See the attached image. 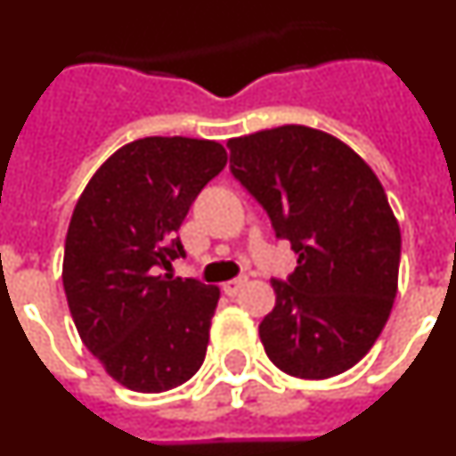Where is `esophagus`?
Listing matches in <instances>:
<instances>
[{
	"instance_id": "obj_1",
	"label": "esophagus",
	"mask_w": 456,
	"mask_h": 456,
	"mask_svg": "<svg viewBox=\"0 0 456 456\" xmlns=\"http://www.w3.org/2000/svg\"><path fill=\"white\" fill-rule=\"evenodd\" d=\"M244 285H247V276H237V278H232V281H225V283L221 285V289H224L228 297H235V294L240 292Z\"/></svg>"
}]
</instances>
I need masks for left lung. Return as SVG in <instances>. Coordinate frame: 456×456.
Listing matches in <instances>:
<instances>
[{
	"instance_id": "8db88e82",
	"label": "left lung",
	"mask_w": 456,
	"mask_h": 456,
	"mask_svg": "<svg viewBox=\"0 0 456 456\" xmlns=\"http://www.w3.org/2000/svg\"><path fill=\"white\" fill-rule=\"evenodd\" d=\"M231 171L289 240L297 269L272 281L265 352L299 379L342 374L372 349L397 294L402 235L358 152L329 132L281 125L228 139Z\"/></svg>"
}]
</instances>
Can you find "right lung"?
Returning <instances> with one entry per match:
<instances>
[{
    "label": "right lung",
    "instance_id": "add662e5",
    "mask_svg": "<svg viewBox=\"0 0 456 456\" xmlns=\"http://www.w3.org/2000/svg\"><path fill=\"white\" fill-rule=\"evenodd\" d=\"M225 162L216 141L136 139L104 159L75 205L61 273L68 308L88 352L125 388L164 393L203 365L219 288L157 267L184 256L180 225Z\"/></svg>",
    "mask_w": 456,
    "mask_h": 456
}]
</instances>
